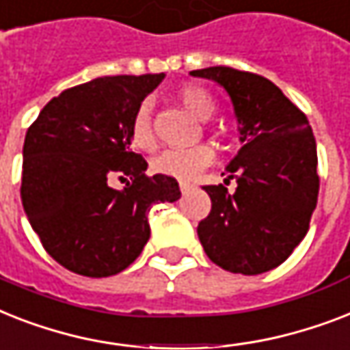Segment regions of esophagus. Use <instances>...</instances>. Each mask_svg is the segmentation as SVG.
Listing matches in <instances>:
<instances>
[{
    "instance_id": "34e87169",
    "label": "esophagus",
    "mask_w": 350,
    "mask_h": 350,
    "mask_svg": "<svg viewBox=\"0 0 350 350\" xmlns=\"http://www.w3.org/2000/svg\"><path fill=\"white\" fill-rule=\"evenodd\" d=\"M178 188H180V191L186 193L189 188H191V183L189 180H178Z\"/></svg>"
}]
</instances>
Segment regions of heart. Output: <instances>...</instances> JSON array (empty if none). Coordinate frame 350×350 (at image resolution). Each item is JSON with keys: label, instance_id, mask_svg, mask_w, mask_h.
Listing matches in <instances>:
<instances>
[{"label": "heart", "instance_id": "1", "mask_svg": "<svg viewBox=\"0 0 350 350\" xmlns=\"http://www.w3.org/2000/svg\"><path fill=\"white\" fill-rule=\"evenodd\" d=\"M178 100L183 103L186 110L195 116L198 121H208L215 113V99L208 90L197 85H184L177 90ZM130 137L133 146L139 150H152L155 144V137L152 130V108L150 103H141L137 108L135 116L131 119ZM213 159V152L204 144L189 148H172L159 153L152 161V170L159 175L166 177L186 178L195 177L202 167H206Z\"/></svg>", "mask_w": 350, "mask_h": 350}]
</instances>
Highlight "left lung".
<instances>
[{
  "mask_svg": "<svg viewBox=\"0 0 350 350\" xmlns=\"http://www.w3.org/2000/svg\"><path fill=\"white\" fill-rule=\"evenodd\" d=\"M215 81L233 105L242 148L226 172L237 189L204 186L211 211L198 240L211 262L242 275H260L286 262L309 231L317 208V141L307 117L262 75L229 66L193 70Z\"/></svg>",
  "mask_w": 350,
  "mask_h": 350,
  "instance_id": "left-lung-1",
  "label": "left lung"
}]
</instances>
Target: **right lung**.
<instances>
[{"instance_id": "obj_1", "label": "right lung", "mask_w": 350, "mask_h": 350, "mask_svg": "<svg viewBox=\"0 0 350 350\" xmlns=\"http://www.w3.org/2000/svg\"><path fill=\"white\" fill-rule=\"evenodd\" d=\"M164 74L105 75L61 92L27 131L21 200L46 253L77 275L121 273L150 239L153 204L180 198L177 180L146 177L130 150L131 119ZM113 178L126 182L111 189Z\"/></svg>"}]
</instances>
